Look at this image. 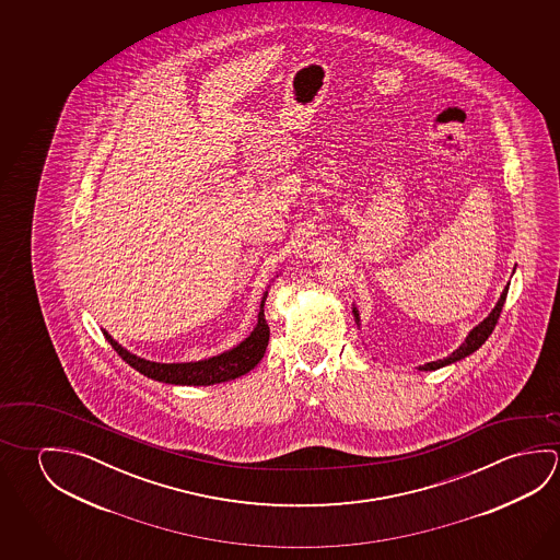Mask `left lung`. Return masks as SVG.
Here are the masks:
<instances>
[{
	"label": "left lung",
	"mask_w": 560,
	"mask_h": 560,
	"mask_svg": "<svg viewBox=\"0 0 560 560\" xmlns=\"http://www.w3.org/2000/svg\"><path fill=\"white\" fill-rule=\"evenodd\" d=\"M508 289H510V283L505 284L504 291L500 294V299H498V303H495L492 312L486 316L485 320L480 322V324H477L472 330L468 331L465 341H463V343H460L453 353H450L447 358L438 359V361H430V363H423V365H420L418 369H420V371H435V369L447 368L451 363H457L460 359L468 358L470 353H475V351L485 343L488 336L492 334V330H494L495 322L500 318V312H502V306H504L505 303V296H508ZM353 318H355V324H358L359 328V326H361L359 322L361 320H359V311L355 306H353Z\"/></svg>",
	"instance_id": "8db88e82"
}]
</instances>
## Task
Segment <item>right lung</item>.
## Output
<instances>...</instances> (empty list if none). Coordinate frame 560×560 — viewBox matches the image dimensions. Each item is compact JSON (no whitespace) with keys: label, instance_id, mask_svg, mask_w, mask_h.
Returning a JSON list of instances; mask_svg holds the SVG:
<instances>
[{"label":"right lung","instance_id":"right-lung-1","mask_svg":"<svg viewBox=\"0 0 560 560\" xmlns=\"http://www.w3.org/2000/svg\"><path fill=\"white\" fill-rule=\"evenodd\" d=\"M269 289V287H267ZM267 291L261 296L259 312H257V324L254 330L249 331L246 339H242L238 346L222 351L219 355L212 358L199 359V361H187V363H158V361H148L144 358H138L130 353L129 349L122 348L117 339H113L109 331L103 330V336L107 338L113 349L119 353L120 358L129 363L130 368L137 369L138 373L154 378L165 385L182 386H211L219 383H226L232 378L246 375L266 353L267 341H269V326H267L266 306Z\"/></svg>","mask_w":560,"mask_h":560}]
</instances>
